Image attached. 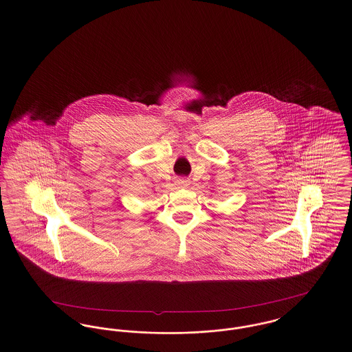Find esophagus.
Segmentation results:
<instances>
[{"label":"esophagus","mask_w":352,"mask_h":352,"mask_svg":"<svg viewBox=\"0 0 352 352\" xmlns=\"http://www.w3.org/2000/svg\"><path fill=\"white\" fill-rule=\"evenodd\" d=\"M177 183H178V186H181V187H187V186L190 184V181L186 179V178H179V179L177 181Z\"/></svg>","instance_id":"1"}]
</instances>
